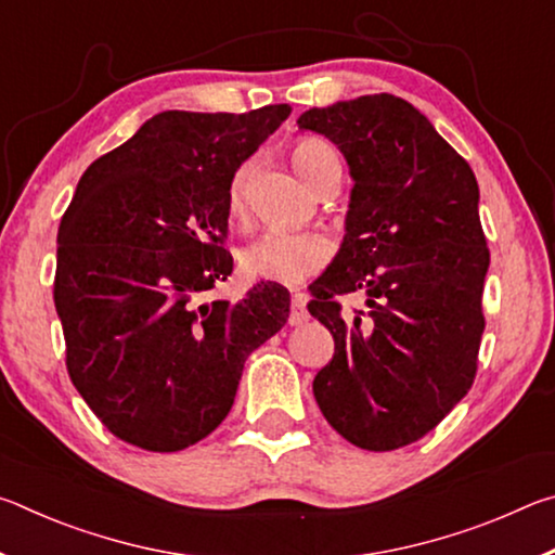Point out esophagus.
<instances>
[{
  "instance_id": "34e87169",
  "label": "esophagus",
  "mask_w": 555,
  "mask_h": 555,
  "mask_svg": "<svg viewBox=\"0 0 555 555\" xmlns=\"http://www.w3.org/2000/svg\"><path fill=\"white\" fill-rule=\"evenodd\" d=\"M306 321H308V311H306V296H304V294H294V300H291L288 325H304Z\"/></svg>"
}]
</instances>
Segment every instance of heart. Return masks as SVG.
<instances>
[{"label":"heart","mask_w":555,"mask_h":555,"mask_svg":"<svg viewBox=\"0 0 555 555\" xmlns=\"http://www.w3.org/2000/svg\"><path fill=\"white\" fill-rule=\"evenodd\" d=\"M291 164L304 181L318 191L327 178L340 176V156L323 139H298L291 146ZM249 166H240L228 185V215L232 222L247 215ZM331 259V244L318 232L271 230L261 234L240 255V267L247 276L274 281V284H300V281L321 271Z\"/></svg>","instance_id":"1"}]
</instances>
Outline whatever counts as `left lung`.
I'll return each mask as SVG.
<instances>
[{
    "instance_id": "8db88e82",
    "label": "left lung",
    "mask_w": 555,
    "mask_h": 555,
    "mask_svg": "<svg viewBox=\"0 0 555 555\" xmlns=\"http://www.w3.org/2000/svg\"><path fill=\"white\" fill-rule=\"evenodd\" d=\"M298 127L337 144L354 181L343 247L311 284L308 311L335 340L315 401L357 448L416 443L477 374L490 267L480 188L434 125L389 92L313 107ZM354 289L371 311L345 319L336 296Z\"/></svg>"
}]
</instances>
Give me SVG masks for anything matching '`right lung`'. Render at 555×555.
Here are the masks:
<instances>
[{
    "mask_svg": "<svg viewBox=\"0 0 555 555\" xmlns=\"http://www.w3.org/2000/svg\"><path fill=\"white\" fill-rule=\"evenodd\" d=\"M291 115L168 109L82 173L59 228L53 300L73 387L112 436L176 453L228 416L247 357L284 327L261 281L203 304L232 274L228 185Z\"/></svg>",
    "mask_w": 555,
    "mask_h": 555,
    "instance_id": "right-lung-1",
    "label": "right lung"
}]
</instances>
